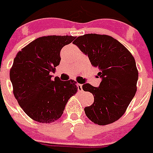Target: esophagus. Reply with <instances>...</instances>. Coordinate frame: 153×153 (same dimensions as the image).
I'll use <instances>...</instances> for the list:
<instances>
[{
  "label": "esophagus",
  "mask_w": 153,
  "mask_h": 153,
  "mask_svg": "<svg viewBox=\"0 0 153 153\" xmlns=\"http://www.w3.org/2000/svg\"><path fill=\"white\" fill-rule=\"evenodd\" d=\"M77 87H78V90H79V91H82V84H77Z\"/></svg>",
  "instance_id": "1"
}]
</instances>
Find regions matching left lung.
Returning a JSON list of instances; mask_svg holds the SVG:
<instances>
[{
	"label": "left lung",
	"mask_w": 153,
	"mask_h": 153,
	"mask_svg": "<svg viewBox=\"0 0 153 153\" xmlns=\"http://www.w3.org/2000/svg\"><path fill=\"white\" fill-rule=\"evenodd\" d=\"M73 43L98 68L97 75L102 79L99 87L82 85L94 96V103L84 108L85 115L99 126L114 123L123 116L137 91L138 71L133 56L120 42L104 34H84Z\"/></svg>",
	"instance_id": "left-lung-1"
}]
</instances>
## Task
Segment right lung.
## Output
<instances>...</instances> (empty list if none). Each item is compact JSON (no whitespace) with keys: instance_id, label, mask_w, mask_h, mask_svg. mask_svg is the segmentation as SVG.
I'll use <instances>...</instances> for the list:
<instances>
[{"instance_id":"add662e5","label":"right lung","mask_w":153,"mask_h":153,"mask_svg":"<svg viewBox=\"0 0 153 153\" xmlns=\"http://www.w3.org/2000/svg\"><path fill=\"white\" fill-rule=\"evenodd\" d=\"M76 37L46 36L36 39L17 53L10 69L13 94L25 113L34 121L55 122L62 116L76 82L52 80L51 73L60 64L61 49Z\"/></svg>"}]
</instances>
